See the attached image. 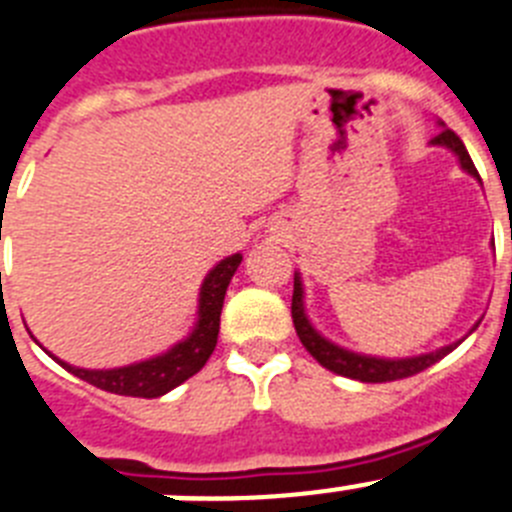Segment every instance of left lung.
Here are the masks:
<instances>
[{
    "instance_id": "obj_1",
    "label": "left lung",
    "mask_w": 512,
    "mask_h": 512,
    "mask_svg": "<svg viewBox=\"0 0 512 512\" xmlns=\"http://www.w3.org/2000/svg\"><path fill=\"white\" fill-rule=\"evenodd\" d=\"M433 146H446L456 154L459 159L461 170L466 175L477 177L479 172L471 162L469 151L466 146L461 144V139L451 128H446V123H441V133L430 141ZM495 247V244H492ZM291 317H293V327H296V335H299L301 345L309 350L314 358H317L319 366H324L327 371L340 373V376H348V379L363 381V384H384V381H397V379H407V376H415V373L425 371L433 363H438L443 355H448L451 350H456L471 332L479 327V319L469 332H466L461 340L451 342V345H443L438 350H430V353H420V355H410V358H381V355H366V353H355V350L342 348L337 342L327 340L322 332L311 324L309 314H306V304H304V281H301V273H293V301H291Z\"/></svg>"
}]
</instances>
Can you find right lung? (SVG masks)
Listing matches in <instances>:
<instances>
[{"mask_svg":"<svg viewBox=\"0 0 512 512\" xmlns=\"http://www.w3.org/2000/svg\"><path fill=\"white\" fill-rule=\"evenodd\" d=\"M242 255H229L221 262H216L201 283L198 293V319H195L193 330L188 337L175 342L170 350L146 358L139 363H128L121 368H79L71 363L61 361L51 355L53 361L66 368L69 373L79 376L87 384L105 389L110 394H121V397H144L154 399L162 397L182 381L201 371L206 361L211 358L216 340H219V322H221V306H224L226 288L231 283V275L237 273Z\"/></svg>","mask_w":512,"mask_h":512,"instance_id":"add662e5","label":"right lung"}]
</instances>
